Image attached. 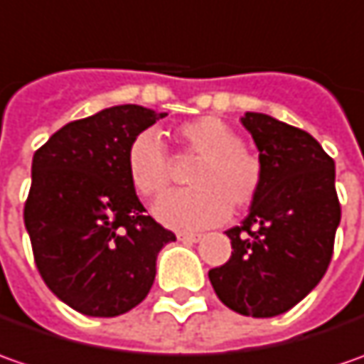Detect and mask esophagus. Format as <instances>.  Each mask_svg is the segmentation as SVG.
Masks as SVG:
<instances>
[{
    "instance_id": "1",
    "label": "esophagus",
    "mask_w": 364,
    "mask_h": 364,
    "mask_svg": "<svg viewBox=\"0 0 364 364\" xmlns=\"http://www.w3.org/2000/svg\"><path fill=\"white\" fill-rule=\"evenodd\" d=\"M178 241H182V243H196V241H200V235H196V232H178Z\"/></svg>"
}]
</instances>
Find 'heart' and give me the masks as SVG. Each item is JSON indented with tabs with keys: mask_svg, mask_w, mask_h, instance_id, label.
<instances>
[{
	"mask_svg": "<svg viewBox=\"0 0 364 364\" xmlns=\"http://www.w3.org/2000/svg\"><path fill=\"white\" fill-rule=\"evenodd\" d=\"M182 158H198L188 174L192 188L166 194L156 204L164 225L192 231L206 229L229 217L231 206L243 210L263 188L265 170L257 154L245 147L243 137L215 115L186 121L176 127ZM125 170L137 194L156 198L170 186L174 166L158 133H137L125 151Z\"/></svg>",
	"mask_w": 364,
	"mask_h": 364,
	"instance_id": "b5f03b06",
	"label": "heart"
}]
</instances>
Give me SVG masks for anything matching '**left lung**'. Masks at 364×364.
<instances>
[{"label": "left lung", "instance_id": "8db88e82", "mask_svg": "<svg viewBox=\"0 0 364 364\" xmlns=\"http://www.w3.org/2000/svg\"><path fill=\"white\" fill-rule=\"evenodd\" d=\"M241 121L265 180L243 225L227 231L231 259L208 277L232 312L272 318L304 300L328 269L341 223L334 160L300 127L263 113Z\"/></svg>", "mask_w": 364, "mask_h": 364}]
</instances>
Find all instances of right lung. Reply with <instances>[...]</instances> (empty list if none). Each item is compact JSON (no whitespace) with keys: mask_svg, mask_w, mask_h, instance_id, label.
<instances>
[{"mask_svg":"<svg viewBox=\"0 0 364 364\" xmlns=\"http://www.w3.org/2000/svg\"><path fill=\"white\" fill-rule=\"evenodd\" d=\"M166 115L111 107L66 123L36 149L23 206L36 267L80 314L113 318L141 304L160 249L176 241L147 217L125 170L133 137Z\"/></svg>","mask_w":364,"mask_h":364,"instance_id":"add662e5","label":"right lung"}]
</instances>
